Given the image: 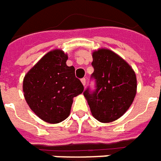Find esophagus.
Segmentation results:
<instances>
[{"label":"esophagus","instance_id":"obj_1","mask_svg":"<svg viewBox=\"0 0 161 161\" xmlns=\"http://www.w3.org/2000/svg\"><path fill=\"white\" fill-rule=\"evenodd\" d=\"M81 82H82V84H83L84 86L86 85V79H85V78H82V79H81Z\"/></svg>","mask_w":161,"mask_h":161}]
</instances>
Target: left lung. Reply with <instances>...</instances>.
I'll return each mask as SVG.
<instances>
[{
    "mask_svg": "<svg viewBox=\"0 0 161 161\" xmlns=\"http://www.w3.org/2000/svg\"><path fill=\"white\" fill-rule=\"evenodd\" d=\"M96 91L84 92L92 115L108 123L120 118L131 106L136 95L137 80L132 67L111 50L101 48L92 53Z\"/></svg>",
    "mask_w": 161,
    "mask_h": 161,
    "instance_id": "left-lung-1",
    "label": "left lung"
}]
</instances>
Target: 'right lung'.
<instances>
[{
    "mask_svg": "<svg viewBox=\"0 0 161 161\" xmlns=\"http://www.w3.org/2000/svg\"><path fill=\"white\" fill-rule=\"evenodd\" d=\"M67 59L62 50H53L23 79L26 103L37 116L52 124L70 115L73 98L84 91L81 81L75 76V68L67 66Z\"/></svg>",
    "mask_w": 161,
    "mask_h": 161,
    "instance_id": "obj_1",
    "label": "right lung"
}]
</instances>
